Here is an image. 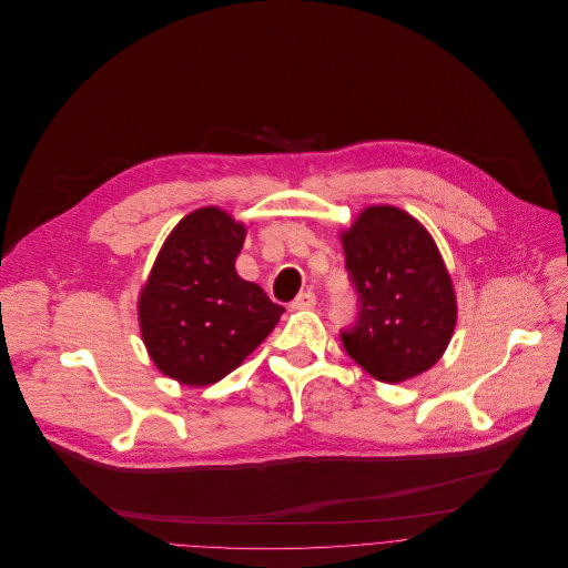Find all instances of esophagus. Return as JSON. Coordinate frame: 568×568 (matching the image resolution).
<instances>
[{
  "mask_svg": "<svg viewBox=\"0 0 568 568\" xmlns=\"http://www.w3.org/2000/svg\"><path fill=\"white\" fill-rule=\"evenodd\" d=\"M315 302H317L315 293H313V291H304V293H300V295L291 302V308H293V311H306V308H313Z\"/></svg>",
  "mask_w": 568,
  "mask_h": 568,
  "instance_id": "obj_1",
  "label": "esophagus"
}]
</instances>
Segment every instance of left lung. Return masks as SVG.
<instances>
[{"label": "left lung", "mask_w": 568, "mask_h": 568, "mask_svg": "<svg viewBox=\"0 0 568 568\" xmlns=\"http://www.w3.org/2000/svg\"><path fill=\"white\" fill-rule=\"evenodd\" d=\"M358 317L345 352L376 381L403 383L438 363L457 324V297L423 225L400 207L369 205L343 235Z\"/></svg>", "instance_id": "8db88e82"}]
</instances>
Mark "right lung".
I'll return each instance as SVG.
<instances>
[{"label": "right lung", "instance_id": "obj_1", "mask_svg": "<svg viewBox=\"0 0 568 568\" xmlns=\"http://www.w3.org/2000/svg\"><path fill=\"white\" fill-rule=\"evenodd\" d=\"M246 225L219 207L183 216L165 240L139 297L154 365L181 385L229 376L280 322L284 306L235 271Z\"/></svg>", "mask_w": 568, "mask_h": 568}]
</instances>
